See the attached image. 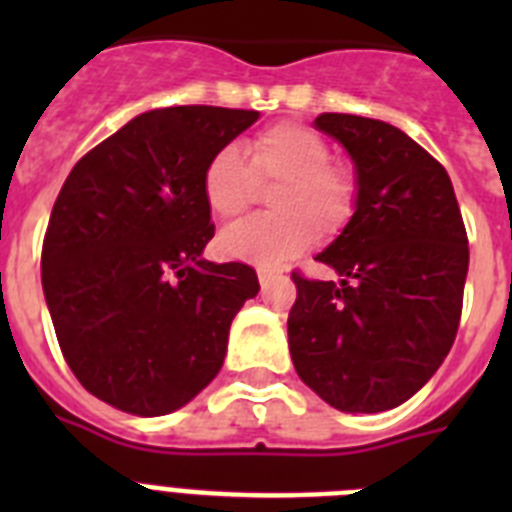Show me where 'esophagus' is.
I'll return each mask as SVG.
<instances>
[{
    "label": "esophagus",
    "mask_w": 512,
    "mask_h": 512,
    "mask_svg": "<svg viewBox=\"0 0 512 512\" xmlns=\"http://www.w3.org/2000/svg\"><path fill=\"white\" fill-rule=\"evenodd\" d=\"M277 277V271H271V269H259V282L261 287H266V284L271 282V279Z\"/></svg>",
    "instance_id": "1"
}]
</instances>
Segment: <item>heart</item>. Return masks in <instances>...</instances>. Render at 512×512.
<instances>
[{
    "label": "heart",
    "mask_w": 512,
    "mask_h": 512,
    "mask_svg": "<svg viewBox=\"0 0 512 512\" xmlns=\"http://www.w3.org/2000/svg\"><path fill=\"white\" fill-rule=\"evenodd\" d=\"M333 156L328 140L300 122H277L253 135L246 161L225 146L202 171V197L217 220L241 217L259 200L261 187H274V212L251 217L225 230L217 248L228 259L279 266L320 238H336L354 220L361 179L348 161Z\"/></svg>",
    "instance_id": "obj_1"
}]
</instances>
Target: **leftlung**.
I'll use <instances>...</instances> for the list:
<instances>
[{
    "instance_id": "obj_1",
    "label": "left lung",
    "mask_w": 512,
    "mask_h": 512,
    "mask_svg": "<svg viewBox=\"0 0 512 512\" xmlns=\"http://www.w3.org/2000/svg\"><path fill=\"white\" fill-rule=\"evenodd\" d=\"M361 179L348 228L318 253L341 282L292 271L287 333L302 382L346 413L410 400L454 346L469 269L467 228L441 164L372 117L323 112Z\"/></svg>"
}]
</instances>
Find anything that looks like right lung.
<instances>
[{
	"label": "right lung",
	"mask_w": 512,
	"mask_h": 512,
	"mask_svg": "<svg viewBox=\"0 0 512 512\" xmlns=\"http://www.w3.org/2000/svg\"><path fill=\"white\" fill-rule=\"evenodd\" d=\"M259 112L151 110L76 161L43 238V292L84 390L133 415H166L217 377L228 330L259 277L212 264L202 171Z\"/></svg>",
	"instance_id": "right-lung-1"
}]
</instances>
